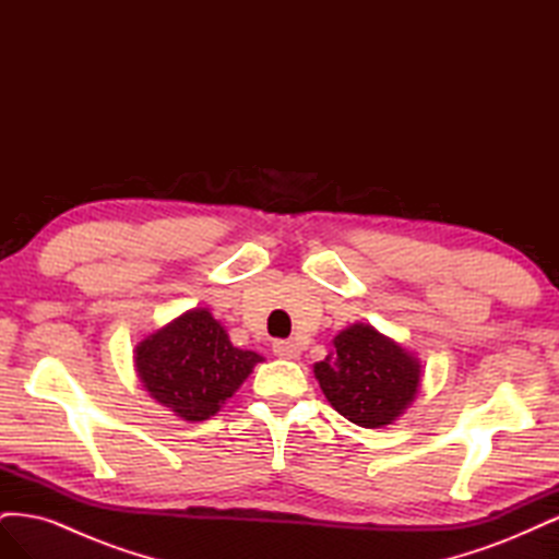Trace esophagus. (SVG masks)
<instances>
[{
    "label": "esophagus",
    "instance_id": "1",
    "mask_svg": "<svg viewBox=\"0 0 559 559\" xmlns=\"http://www.w3.org/2000/svg\"><path fill=\"white\" fill-rule=\"evenodd\" d=\"M273 352H275V357H280V359H298L300 347L294 341H275Z\"/></svg>",
    "mask_w": 559,
    "mask_h": 559
}]
</instances>
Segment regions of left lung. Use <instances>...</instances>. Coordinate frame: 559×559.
Instances as JSON below:
<instances>
[{
	"label": "left lung",
	"mask_w": 559,
	"mask_h": 559,
	"mask_svg": "<svg viewBox=\"0 0 559 559\" xmlns=\"http://www.w3.org/2000/svg\"><path fill=\"white\" fill-rule=\"evenodd\" d=\"M314 378L333 408L366 429L392 425L415 401L421 364L370 324L333 337V352L314 364Z\"/></svg>",
	"instance_id": "left-lung-1"
}]
</instances>
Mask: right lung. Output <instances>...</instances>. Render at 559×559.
Here are the masks:
<instances>
[{"mask_svg": "<svg viewBox=\"0 0 559 559\" xmlns=\"http://www.w3.org/2000/svg\"><path fill=\"white\" fill-rule=\"evenodd\" d=\"M261 354L230 343L210 310L173 319L134 347V368L151 399L186 421H202L238 392Z\"/></svg>", "mask_w": 559, "mask_h": 559, "instance_id": "1", "label": "right lung"}]
</instances>
